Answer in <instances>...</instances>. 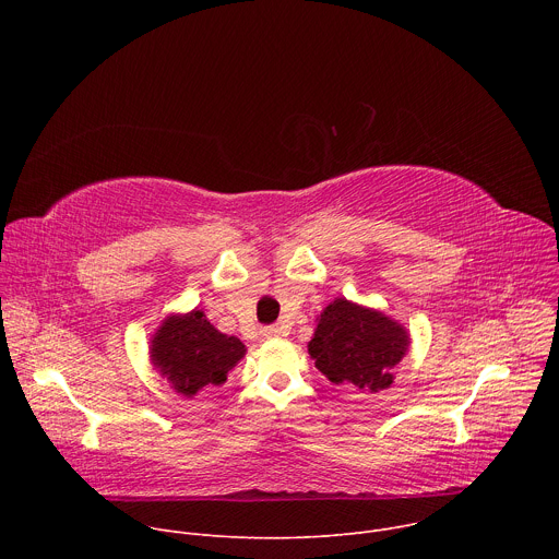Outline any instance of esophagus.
Instances as JSON below:
<instances>
[{
  "label": "esophagus",
  "instance_id": "esophagus-1",
  "mask_svg": "<svg viewBox=\"0 0 559 559\" xmlns=\"http://www.w3.org/2000/svg\"><path fill=\"white\" fill-rule=\"evenodd\" d=\"M261 336L267 338V341H272V338L285 336V332H283V328H278V325H270V328H263V330H261Z\"/></svg>",
  "mask_w": 559,
  "mask_h": 559
}]
</instances>
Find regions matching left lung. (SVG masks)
Here are the masks:
<instances>
[{"label": "left lung", "instance_id": "8db88e82", "mask_svg": "<svg viewBox=\"0 0 559 559\" xmlns=\"http://www.w3.org/2000/svg\"><path fill=\"white\" fill-rule=\"evenodd\" d=\"M307 352L334 384L376 393L393 382V369L409 349L407 330L378 309L336 298L316 318Z\"/></svg>", "mask_w": 559, "mask_h": 559}]
</instances>
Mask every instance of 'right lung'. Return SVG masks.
Segmentation results:
<instances>
[{"instance_id": "add662e5", "label": "right lung", "mask_w": 559, "mask_h": 559, "mask_svg": "<svg viewBox=\"0 0 559 559\" xmlns=\"http://www.w3.org/2000/svg\"><path fill=\"white\" fill-rule=\"evenodd\" d=\"M246 356V345L236 336L221 334L201 309L168 316L150 345V360L186 397L203 386H218L227 371Z\"/></svg>"}]
</instances>
